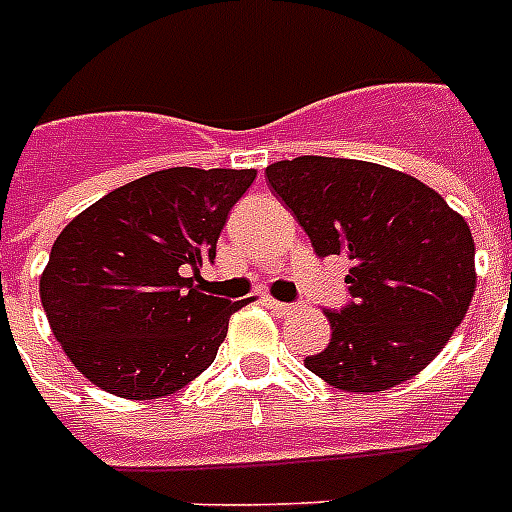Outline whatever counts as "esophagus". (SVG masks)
<instances>
[{"label": "esophagus", "mask_w": 512, "mask_h": 512, "mask_svg": "<svg viewBox=\"0 0 512 512\" xmlns=\"http://www.w3.org/2000/svg\"><path fill=\"white\" fill-rule=\"evenodd\" d=\"M263 303L268 305V308H271L273 313H279V316H289V313L300 311V305H295V303H279V300H273V297H265Z\"/></svg>", "instance_id": "esophagus-1"}]
</instances>
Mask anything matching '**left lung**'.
Wrapping results in <instances>:
<instances>
[{
	"mask_svg": "<svg viewBox=\"0 0 512 512\" xmlns=\"http://www.w3.org/2000/svg\"><path fill=\"white\" fill-rule=\"evenodd\" d=\"M316 255H345L350 300L324 311L332 340L305 366L348 393L396 388L441 353L476 292L465 217L417 177L382 164L297 156L265 170Z\"/></svg>",
	"mask_w": 512,
	"mask_h": 512,
	"instance_id": "8db88e82",
	"label": "left lung"
}]
</instances>
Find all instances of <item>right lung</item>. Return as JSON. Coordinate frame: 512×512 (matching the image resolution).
Instances as JSON below:
<instances>
[{
	"instance_id": "add662e5",
	"label": "right lung",
	"mask_w": 512,
	"mask_h": 512,
	"mask_svg": "<svg viewBox=\"0 0 512 512\" xmlns=\"http://www.w3.org/2000/svg\"><path fill=\"white\" fill-rule=\"evenodd\" d=\"M255 170L172 167L116 188L76 215L39 279L71 364L106 393L162 398L199 377L244 308L193 281Z\"/></svg>"
}]
</instances>
